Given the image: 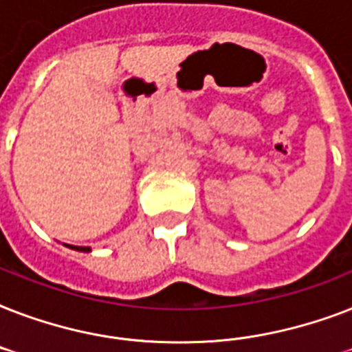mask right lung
Wrapping results in <instances>:
<instances>
[{
    "mask_svg": "<svg viewBox=\"0 0 352 352\" xmlns=\"http://www.w3.org/2000/svg\"><path fill=\"white\" fill-rule=\"evenodd\" d=\"M71 248H74V250H80V252H89L91 250L89 246H71Z\"/></svg>",
    "mask_w": 352,
    "mask_h": 352,
    "instance_id": "1",
    "label": "right lung"
}]
</instances>
